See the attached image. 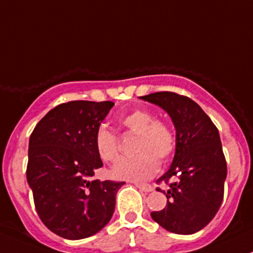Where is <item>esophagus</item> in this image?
Listing matches in <instances>:
<instances>
[{"instance_id":"esophagus-1","label":"esophagus","mask_w":253,"mask_h":253,"mask_svg":"<svg viewBox=\"0 0 253 253\" xmlns=\"http://www.w3.org/2000/svg\"><path fill=\"white\" fill-rule=\"evenodd\" d=\"M137 187L141 191H144V192H150L153 190V187L150 185H145V183H136Z\"/></svg>"}]
</instances>
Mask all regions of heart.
Listing matches in <instances>:
<instances>
[{
  "label": "heart",
  "instance_id": "heart-1",
  "mask_svg": "<svg viewBox=\"0 0 253 253\" xmlns=\"http://www.w3.org/2000/svg\"><path fill=\"white\" fill-rule=\"evenodd\" d=\"M120 124L128 131L137 133V157L122 159L112 169L111 174L120 180L141 182L152 177L159 169V160L165 163L176 149V136L170 125L154 121V116L147 110L127 112L120 119ZM95 148L99 157L105 163H115L121 154L120 139L106 127H100L95 133Z\"/></svg>",
  "mask_w": 253,
  "mask_h": 253
}]
</instances>
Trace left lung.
<instances>
[{
	"instance_id": "left-lung-1",
	"label": "left lung",
	"mask_w": 253,
	"mask_h": 253,
	"mask_svg": "<svg viewBox=\"0 0 253 253\" xmlns=\"http://www.w3.org/2000/svg\"><path fill=\"white\" fill-rule=\"evenodd\" d=\"M141 99L167 111L176 129L174 160L158 180L169 185L168 191L157 188L167 195V206L150 215L170 233H197L214 218L224 197L228 169L218 128L187 96L158 91Z\"/></svg>"
}]
</instances>
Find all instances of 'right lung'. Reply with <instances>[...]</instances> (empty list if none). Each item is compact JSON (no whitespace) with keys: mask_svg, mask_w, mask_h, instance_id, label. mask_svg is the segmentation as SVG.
<instances>
[{"mask_svg":"<svg viewBox=\"0 0 253 253\" xmlns=\"http://www.w3.org/2000/svg\"><path fill=\"white\" fill-rule=\"evenodd\" d=\"M112 101L60 104L30 134L27 180L45 226L56 235L81 240L110 221L116 193L125 182L90 180L103 167L95 133Z\"/></svg>","mask_w":253,"mask_h":253,"instance_id":"obj_1","label":"right lung"}]
</instances>
